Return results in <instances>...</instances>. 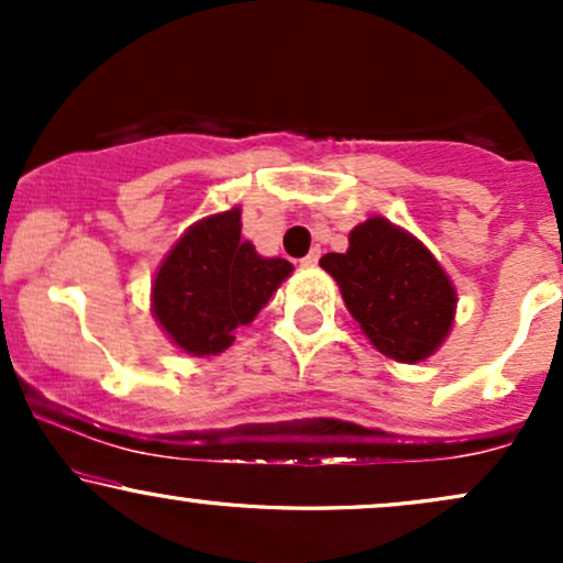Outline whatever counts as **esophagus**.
Returning <instances> with one entry per match:
<instances>
[{
	"label": "esophagus",
	"instance_id": "1",
	"mask_svg": "<svg viewBox=\"0 0 563 563\" xmlns=\"http://www.w3.org/2000/svg\"><path fill=\"white\" fill-rule=\"evenodd\" d=\"M318 262H320V251L312 249V251H309V254L301 260V267H318Z\"/></svg>",
	"mask_w": 563,
	"mask_h": 563
}]
</instances>
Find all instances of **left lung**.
<instances>
[{"label": "left lung", "mask_w": 563, "mask_h": 563, "mask_svg": "<svg viewBox=\"0 0 563 563\" xmlns=\"http://www.w3.org/2000/svg\"><path fill=\"white\" fill-rule=\"evenodd\" d=\"M320 267L339 283L352 318L386 357L421 363L448 339L455 286L434 254L389 219L357 224L344 254H325Z\"/></svg>", "instance_id": "8db88e82"}]
</instances>
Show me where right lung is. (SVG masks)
I'll use <instances>...</instances> for the list:
<instances>
[{
	"label": "right lung",
	"instance_id": "1",
	"mask_svg": "<svg viewBox=\"0 0 563 563\" xmlns=\"http://www.w3.org/2000/svg\"><path fill=\"white\" fill-rule=\"evenodd\" d=\"M294 273L286 260H264L241 241V209L192 224L161 262L153 280V318L183 352H224Z\"/></svg>",
	"mask_w": 563,
	"mask_h": 563
}]
</instances>
